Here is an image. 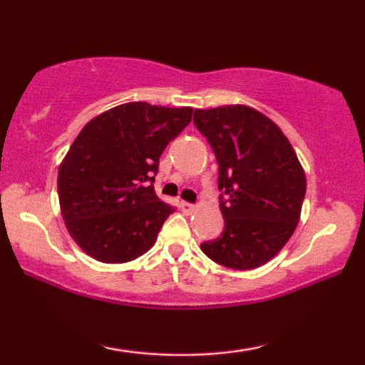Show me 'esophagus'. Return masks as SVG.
I'll return each mask as SVG.
<instances>
[{
	"mask_svg": "<svg viewBox=\"0 0 365 365\" xmlns=\"http://www.w3.org/2000/svg\"><path fill=\"white\" fill-rule=\"evenodd\" d=\"M179 206H181V209H184V211H192V209H194V204L186 202V201H181V204H179Z\"/></svg>",
	"mask_w": 365,
	"mask_h": 365,
	"instance_id": "1",
	"label": "esophagus"
}]
</instances>
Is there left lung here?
<instances>
[{
	"label": "left lung",
	"mask_w": 365,
	"mask_h": 365,
	"mask_svg": "<svg viewBox=\"0 0 365 365\" xmlns=\"http://www.w3.org/2000/svg\"><path fill=\"white\" fill-rule=\"evenodd\" d=\"M194 124L219 164L224 217L222 234L202 242V252L236 271L262 266L301 217L306 174L296 151L276 123L242 104L196 109Z\"/></svg>",
	"instance_id": "1"
}]
</instances>
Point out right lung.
Instances as JSON below:
<instances>
[{
    "label": "right lung",
    "instance_id": "obj_1",
    "mask_svg": "<svg viewBox=\"0 0 365 365\" xmlns=\"http://www.w3.org/2000/svg\"><path fill=\"white\" fill-rule=\"evenodd\" d=\"M192 108L126 103L81 129L58 173L69 234L88 256L129 262L154 246L174 212L154 192L159 158L191 123Z\"/></svg>",
    "mask_w": 365,
    "mask_h": 365
}]
</instances>
